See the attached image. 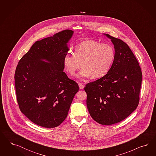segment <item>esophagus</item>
I'll use <instances>...</instances> for the list:
<instances>
[{
	"label": "esophagus",
	"mask_w": 156,
	"mask_h": 156,
	"mask_svg": "<svg viewBox=\"0 0 156 156\" xmlns=\"http://www.w3.org/2000/svg\"><path fill=\"white\" fill-rule=\"evenodd\" d=\"M78 85H79V87H80V89H83L84 88V85H83V83L79 82L78 83Z\"/></svg>",
	"instance_id": "esophagus-1"
}]
</instances>
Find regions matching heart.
<instances>
[{
  "mask_svg": "<svg viewBox=\"0 0 156 156\" xmlns=\"http://www.w3.org/2000/svg\"><path fill=\"white\" fill-rule=\"evenodd\" d=\"M115 58V50L110 44L101 43L97 41L89 39L76 46L75 53L67 52L63 59L65 70L73 74L80 67L76 74L79 78L102 77L108 73Z\"/></svg>",
  "mask_w": 156,
  "mask_h": 156,
  "instance_id": "1",
  "label": "heart"
}]
</instances>
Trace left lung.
Returning a JSON list of instances; mask_svg holds the SVG:
<instances>
[{
  "instance_id": "left-lung-1",
  "label": "left lung",
  "mask_w": 156,
  "mask_h": 156,
  "mask_svg": "<svg viewBox=\"0 0 156 156\" xmlns=\"http://www.w3.org/2000/svg\"><path fill=\"white\" fill-rule=\"evenodd\" d=\"M113 43L115 58L108 73L86 85V104L91 117L99 124L110 125L122 121L139 104L141 69L126 43L104 34Z\"/></svg>"
}]
</instances>
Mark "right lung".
<instances>
[{"mask_svg": "<svg viewBox=\"0 0 156 156\" xmlns=\"http://www.w3.org/2000/svg\"><path fill=\"white\" fill-rule=\"evenodd\" d=\"M73 33L65 30L37 41L16 66L15 85L19 109L40 126L61 125L79 90L78 83L63 71V59Z\"/></svg>", "mask_w": 156, "mask_h": 156, "instance_id": "1", "label": "right lung"}]
</instances>
